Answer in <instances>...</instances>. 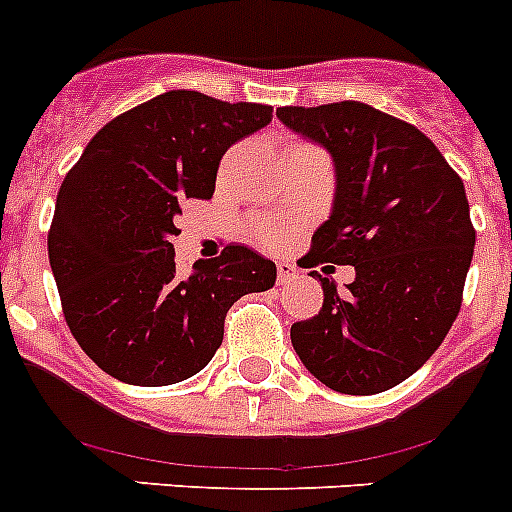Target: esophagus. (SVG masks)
<instances>
[{
    "instance_id": "34e87169",
    "label": "esophagus",
    "mask_w": 512,
    "mask_h": 512,
    "mask_svg": "<svg viewBox=\"0 0 512 512\" xmlns=\"http://www.w3.org/2000/svg\"><path fill=\"white\" fill-rule=\"evenodd\" d=\"M297 277V266L289 264V261H279L277 264V279L279 284H287Z\"/></svg>"
}]
</instances>
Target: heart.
<instances>
[{"label": "heart", "instance_id": "b5f03b06", "mask_svg": "<svg viewBox=\"0 0 512 512\" xmlns=\"http://www.w3.org/2000/svg\"><path fill=\"white\" fill-rule=\"evenodd\" d=\"M269 243H271V246H277V243H279V235H269Z\"/></svg>", "mask_w": 512, "mask_h": 512}]
</instances>
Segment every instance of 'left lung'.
Here are the masks:
<instances>
[{
  "label": "left lung",
  "instance_id": "1",
  "mask_svg": "<svg viewBox=\"0 0 512 512\" xmlns=\"http://www.w3.org/2000/svg\"><path fill=\"white\" fill-rule=\"evenodd\" d=\"M277 117L336 164L333 212L305 269H356L346 292L310 271L323 307L292 325V346L330 390H390L431 359L459 315L474 253L464 182L415 125L364 102L279 107Z\"/></svg>",
  "mask_w": 512,
  "mask_h": 512
}]
</instances>
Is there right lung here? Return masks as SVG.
Masks as SVG:
<instances>
[{"label": "right lung", "mask_w": 512, "mask_h": 512, "mask_svg": "<svg viewBox=\"0 0 512 512\" xmlns=\"http://www.w3.org/2000/svg\"><path fill=\"white\" fill-rule=\"evenodd\" d=\"M271 122L269 104L174 89L110 120L56 197L48 259L63 318L110 377L164 387L202 372L233 302L266 292L277 266L246 246L176 269L184 200H210L233 143Z\"/></svg>", "instance_id": "obj_1"}]
</instances>
